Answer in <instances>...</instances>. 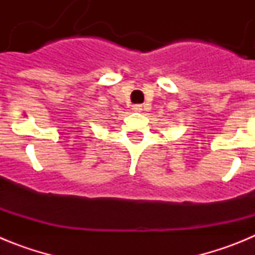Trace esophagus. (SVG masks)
<instances>
[{
    "instance_id": "obj_1",
    "label": "esophagus",
    "mask_w": 255,
    "mask_h": 255,
    "mask_svg": "<svg viewBox=\"0 0 255 255\" xmlns=\"http://www.w3.org/2000/svg\"><path fill=\"white\" fill-rule=\"evenodd\" d=\"M132 111H134V112H141V111H143V106H141V105H134V106H132Z\"/></svg>"
}]
</instances>
